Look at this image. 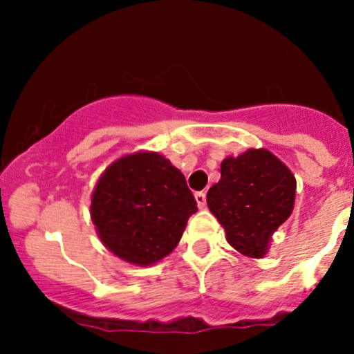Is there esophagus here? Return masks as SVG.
Instances as JSON below:
<instances>
[{
    "instance_id": "esophagus-1",
    "label": "esophagus",
    "mask_w": 354,
    "mask_h": 354,
    "mask_svg": "<svg viewBox=\"0 0 354 354\" xmlns=\"http://www.w3.org/2000/svg\"><path fill=\"white\" fill-rule=\"evenodd\" d=\"M195 200H197L198 209H203V207H205L207 197H205V194H203V192H197V194H195Z\"/></svg>"
}]
</instances>
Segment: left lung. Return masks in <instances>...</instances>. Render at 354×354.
Masks as SVG:
<instances>
[{
	"label": "left lung",
	"mask_w": 354,
	"mask_h": 354,
	"mask_svg": "<svg viewBox=\"0 0 354 354\" xmlns=\"http://www.w3.org/2000/svg\"><path fill=\"white\" fill-rule=\"evenodd\" d=\"M296 180L267 149H248L221 162V180L207 192V205L226 231L227 243L262 259L274 231L291 216Z\"/></svg>",
	"instance_id": "obj_1"
}]
</instances>
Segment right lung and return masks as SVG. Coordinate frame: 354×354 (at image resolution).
<instances>
[{"label": "right lung", "instance_id": "obj_1", "mask_svg": "<svg viewBox=\"0 0 354 354\" xmlns=\"http://www.w3.org/2000/svg\"><path fill=\"white\" fill-rule=\"evenodd\" d=\"M195 212L197 202L183 173L157 152L114 160L99 178L91 203L102 245L140 267L169 255Z\"/></svg>", "mask_w": 354, "mask_h": 354}]
</instances>
